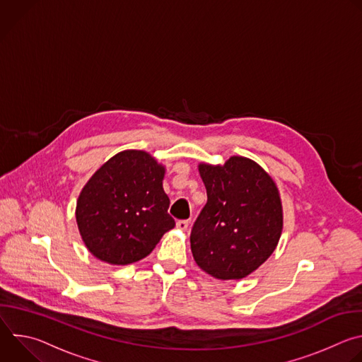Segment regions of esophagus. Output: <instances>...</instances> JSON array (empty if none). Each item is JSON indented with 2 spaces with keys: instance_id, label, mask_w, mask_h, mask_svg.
<instances>
[{
  "instance_id": "1",
  "label": "esophagus",
  "mask_w": 362,
  "mask_h": 362,
  "mask_svg": "<svg viewBox=\"0 0 362 362\" xmlns=\"http://www.w3.org/2000/svg\"><path fill=\"white\" fill-rule=\"evenodd\" d=\"M187 226H189V222H187V221H177V222H176V228H177L179 230H186Z\"/></svg>"
}]
</instances>
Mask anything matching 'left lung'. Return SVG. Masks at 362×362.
<instances>
[{
  "instance_id": "obj_1",
  "label": "left lung",
  "mask_w": 362,
  "mask_h": 362,
  "mask_svg": "<svg viewBox=\"0 0 362 362\" xmlns=\"http://www.w3.org/2000/svg\"><path fill=\"white\" fill-rule=\"evenodd\" d=\"M208 202L193 223L190 247L197 267L216 279H242L275 250L284 226L272 177L256 162L232 156L200 163Z\"/></svg>"
}]
</instances>
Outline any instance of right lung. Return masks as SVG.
Listing matches in <instances>:
<instances>
[{
	"label": "right lung",
	"mask_w": 362,
	"mask_h": 362,
	"mask_svg": "<svg viewBox=\"0 0 362 362\" xmlns=\"http://www.w3.org/2000/svg\"><path fill=\"white\" fill-rule=\"evenodd\" d=\"M163 177L165 168L143 150L117 153L90 177L78 196L76 219L97 259L137 262L175 228Z\"/></svg>",
	"instance_id": "right-lung-1"
}]
</instances>
